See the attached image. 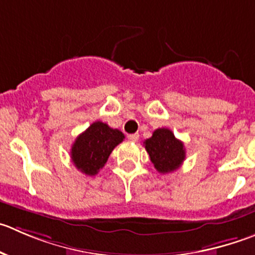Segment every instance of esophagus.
<instances>
[{"mask_svg": "<svg viewBox=\"0 0 255 255\" xmlns=\"http://www.w3.org/2000/svg\"><path fill=\"white\" fill-rule=\"evenodd\" d=\"M128 139H129L130 141L136 142L137 140H139V134H130V135H128Z\"/></svg>", "mask_w": 255, "mask_h": 255, "instance_id": "1", "label": "esophagus"}]
</instances>
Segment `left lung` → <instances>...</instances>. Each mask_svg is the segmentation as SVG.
I'll list each match as a JSON object with an SVG mask.
<instances>
[{"instance_id":"1","label":"left lung","mask_w":255,"mask_h":255,"mask_svg":"<svg viewBox=\"0 0 255 255\" xmlns=\"http://www.w3.org/2000/svg\"><path fill=\"white\" fill-rule=\"evenodd\" d=\"M144 145L155 169L161 174L175 171L185 160L184 144L166 128L155 130L152 136L145 140Z\"/></svg>"}]
</instances>
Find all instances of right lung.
Segmentation results:
<instances>
[{"label":"right lung","mask_w":255,"mask_h":255,"mask_svg":"<svg viewBox=\"0 0 255 255\" xmlns=\"http://www.w3.org/2000/svg\"><path fill=\"white\" fill-rule=\"evenodd\" d=\"M124 134L108 124L95 121L76 137L71 147L74 165L85 175L93 176L108 161L114 147L124 140Z\"/></svg>","instance_id":"1"}]
</instances>
